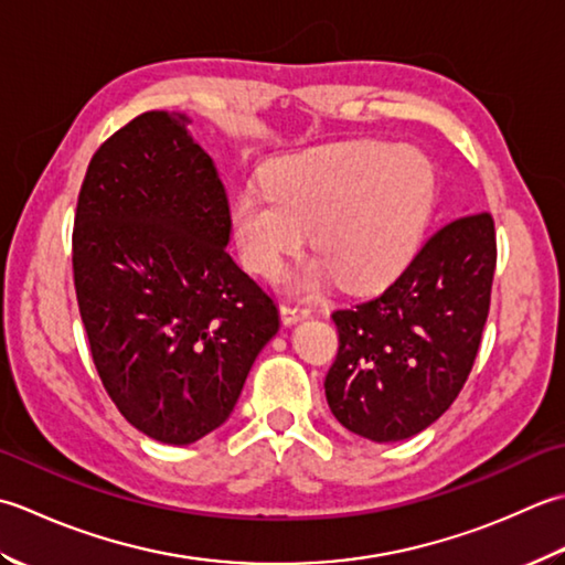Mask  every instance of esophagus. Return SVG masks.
<instances>
[{"mask_svg": "<svg viewBox=\"0 0 565 565\" xmlns=\"http://www.w3.org/2000/svg\"><path fill=\"white\" fill-rule=\"evenodd\" d=\"M309 315H312V309H309L307 305H295V302H282L280 305V317L285 324H297V321L307 319Z\"/></svg>", "mask_w": 565, "mask_h": 565, "instance_id": "obj_1", "label": "esophagus"}]
</instances>
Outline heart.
Listing matches in <instances>:
<instances>
[{
  "label": "heart",
  "mask_w": 565,
  "mask_h": 565,
  "mask_svg": "<svg viewBox=\"0 0 565 565\" xmlns=\"http://www.w3.org/2000/svg\"><path fill=\"white\" fill-rule=\"evenodd\" d=\"M266 188H244L232 206L236 246L250 270L278 278L309 228L321 260L299 273V285L312 287L331 270L341 285L373 287L417 248L434 170L414 146L353 141L278 160Z\"/></svg>",
  "instance_id": "obj_1"
}]
</instances>
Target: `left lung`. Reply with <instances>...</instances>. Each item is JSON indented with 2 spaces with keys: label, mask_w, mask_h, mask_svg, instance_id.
I'll use <instances>...</instances> for the list:
<instances>
[{
  "label": "left lung",
  "mask_w": 565,
  "mask_h": 565,
  "mask_svg": "<svg viewBox=\"0 0 565 565\" xmlns=\"http://www.w3.org/2000/svg\"><path fill=\"white\" fill-rule=\"evenodd\" d=\"M494 258L492 216L466 214L439 228L383 292L331 315L339 353L324 390L341 427L393 444L451 407L480 347Z\"/></svg>",
  "instance_id": "1"
}]
</instances>
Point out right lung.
<instances>
[{
	"mask_svg": "<svg viewBox=\"0 0 565 565\" xmlns=\"http://www.w3.org/2000/svg\"><path fill=\"white\" fill-rule=\"evenodd\" d=\"M188 114L146 111L92 156L73 273L92 361L148 439L188 446L232 417L278 333L273 297L226 253L232 216Z\"/></svg>",
	"mask_w": 565,
	"mask_h": 565,
	"instance_id": "right-lung-1",
	"label": "right lung"
}]
</instances>
